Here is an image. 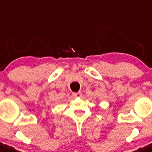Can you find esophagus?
I'll list each match as a JSON object with an SVG mask.
<instances>
[{
	"mask_svg": "<svg viewBox=\"0 0 152 152\" xmlns=\"http://www.w3.org/2000/svg\"><path fill=\"white\" fill-rule=\"evenodd\" d=\"M72 94H73V96H76V97H80L81 95H82V93H81L80 91L74 92V93H72Z\"/></svg>",
	"mask_w": 152,
	"mask_h": 152,
	"instance_id": "34e87169",
	"label": "esophagus"
}]
</instances>
